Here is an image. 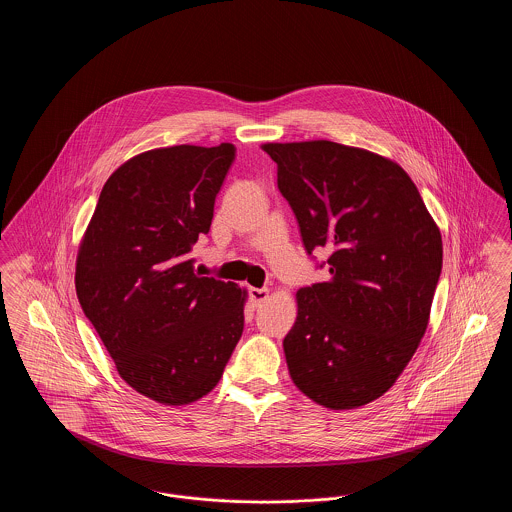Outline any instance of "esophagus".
<instances>
[{
	"label": "esophagus",
	"instance_id": "obj_1",
	"mask_svg": "<svg viewBox=\"0 0 512 512\" xmlns=\"http://www.w3.org/2000/svg\"><path fill=\"white\" fill-rule=\"evenodd\" d=\"M268 295H270V290L267 288H249V299L255 307H261L267 301Z\"/></svg>",
	"mask_w": 512,
	"mask_h": 512
}]
</instances>
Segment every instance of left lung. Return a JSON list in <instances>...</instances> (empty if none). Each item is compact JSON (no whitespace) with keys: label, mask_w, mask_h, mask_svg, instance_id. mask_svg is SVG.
<instances>
[{"label":"left lung","mask_w":512,"mask_h":512,"mask_svg":"<svg viewBox=\"0 0 512 512\" xmlns=\"http://www.w3.org/2000/svg\"><path fill=\"white\" fill-rule=\"evenodd\" d=\"M305 249L328 247V280L295 293L284 338L293 384L318 405L357 409L395 384L422 340L443 245L395 161L330 140L263 144Z\"/></svg>","instance_id":"8db88e82"}]
</instances>
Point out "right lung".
Wrapping results in <instances>:
<instances>
[{
    "mask_svg": "<svg viewBox=\"0 0 512 512\" xmlns=\"http://www.w3.org/2000/svg\"><path fill=\"white\" fill-rule=\"evenodd\" d=\"M236 147L172 146L113 172L78 245L74 286L132 390L182 407L219 384L244 332L247 290L195 274Z\"/></svg>",
    "mask_w": 512,
    "mask_h": 512,
    "instance_id": "add662e5",
    "label": "right lung"
}]
</instances>
